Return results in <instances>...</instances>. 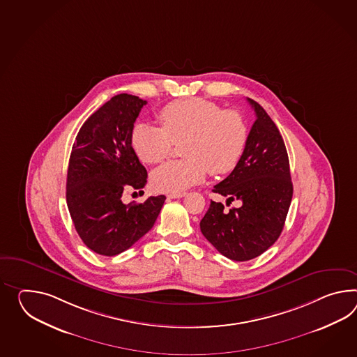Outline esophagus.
<instances>
[{
	"label": "esophagus",
	"mask_w": 357,
	"mask_h": 357,
	"mask_svg": "<svg viewBox=\"0 0 357 357\" xmlns=\"http://www.w3.org/2000/svg\"><path fill=\"white\" fill-rule=\"evenodd\" d=\"M187 193L185 192H178V193H169L167 195V199L170 200V199H182L184 197Z\"/></svg>",
	"instance_id": "obj_1"
}]
</instances>
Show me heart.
I'll return each instance as SVG.
<instances>
[{
  "mask_svg": "<svg viewBox=\"0 0 357 357\" xmlns=\"http://www.w3.org/2000/svg\"><path fill=\"white\" fill-rule=\"evenodd\" d=\"M160 129L138 123L131 134V146L142 162L160 164L172 152L173 143L182 146V161L156 169L151 182L160 192L184 191L211 175L231 173L241 160L248 143V126L234 109L201 98L181 99L166 105L158 114Z\"/></svg>",
  "mask_w": 357,
  "mask_h": 357,
  "instance_id": "b5f03b06",
  "label": "heart"
}]
</instances>
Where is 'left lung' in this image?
Instances as JSON below:
<instances>
[{
    "mask_svg": "<svg viewBox=\"0 0 357 357\" xmlns=\"http://www.w3.org/2000/svg\"><path fill=\"white\" fill-rule=\"evenodd\" d=\"M248 102L257 120L245 152L234 172L213 190L226 196L228 205L238 200L240 206L226 211L222 202L211 201L200 222L205 238L237 261H250L276 243L293 197L287 147L278 126L261 105L250 98Z\"/></svg>",
    "mask_w": 357,
    "mask_h": 357,
    "instance_id": "8db88e82",
    "label": "left lung"
}]
</instances>
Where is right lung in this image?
<instances>
[{
    "label": "right lung",
    "instance_id": "1",
    "mask_svg": "<svg viewBox=\"0 0 357 357\" xmlns=\"http://www.w3.org/2000/svg\"><path fill=\"white\" fill-rule=\"evenodd\" d=\"M147 100L130 94L111 98L81 126L70 152L67 205L89 249L114 257L128 250L153 227L164 195L140 204L122 202L126 188L139 190L147 170L131 146L134 122Z\"/></svg>",
    "mask_w": 357,
    "mask_h": 357
}]
</instances>
